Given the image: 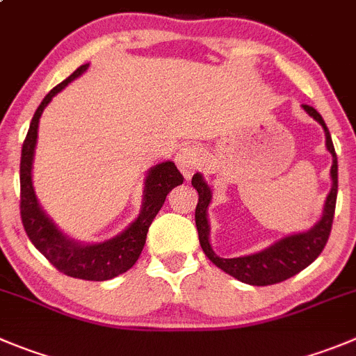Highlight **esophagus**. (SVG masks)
I'll use <instances>...</instances> for the list:
<instances>
[{"mask_svg": "<svg viewBox=\"0 0 356 356\" xmlns=\"http://www.w3.org/2000/svg\"><path fill=\"white\" fill-rule=\"evenodd\" d=\"M202 161V151L197 145H186L175 154V163H177L179 170L182 172L186 179H189L195 174Z\"/></svg>", "mask_w": 356, "mask_h": 356, "instance_id": "34e87169", "label": "esophagus"}]
</instances>
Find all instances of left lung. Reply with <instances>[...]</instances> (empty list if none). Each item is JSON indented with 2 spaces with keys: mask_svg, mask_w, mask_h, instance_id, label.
Wrapping results in <instances>:
<instances>
[{
  "mask_svg": "<svg viewBox=\"0 0 356 356\" xmlns=\"http://www.w3.org/2000/svg\"><path fill=\"white\" fill-rule=\"evenodd\" d=\"M304 111L307 112L313 119H316L321 124L325 131V145H327L328 152L332 154V189L328 193L327 200H325L323 216L314 225L311 230L302 232V234H293L283 237L281 241L274 242L268 245L264 251L258 253L248 254V257L238 258H219L212 249L211 241H209V234H211V227H209L207 219V209L212 200V191L209 184L205 182L204 175L200 172L193 175L191 184L198 191V204L197 211H195V223H197L198 238H200V245L204 249L205 257L225 270L227 274L234 275L235 279L242 281L245 284H253V286H267V284L281 283L286 279L293 277L305 267L313 264L323 251L325 244H327L328 237H330L332 221H334L335 212V200H337V156H335L334 144H332L330 131H328L327 124H325L323 118L318 114L309 105H302Z\"/></svg>",
  "mask_w": 356,
  "mask_h": 356,
  "instance_id": "left-lung-1",
  "label": "left lung"
}]
</instances>
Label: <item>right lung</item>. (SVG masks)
<instances>
[{
	"instance_id": "right-lung-1",
	"label": "right lung",
	"mask_w": 356,
	"mask_h": 356,
	"mask_svg": "<svg viewBox=\"0 0 356 356\" xmlns=\"http://www.w3.org/2000/svg\"><path fill=\"white\" fill-rule=\"evenodd\" d=\"M88 66L89 65L79 66L66 81L56 86L42 99L40 107L33 115L21 154V218L29 241L59 272L70 277L86 279V281H107L115 275L124 274L135 265L144 249L152 219L163 207L167 195L175 186L182 184L184 177L172 161H163L152 167L145 175L140 214L124 232L108 241L98 242V244H82V242L66 237L52 223V219L40 207L31 179L33 156H35L36 138H38V122L43 108L47 107L51 99L70 82L81 77Z\"/></svg>"
}]
</instances>
